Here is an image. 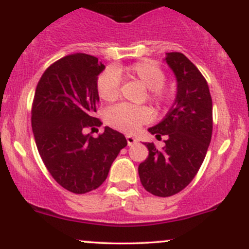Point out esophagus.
<instances>
[{
    "label": "esophagus",
    "instance_id": "34e87169",
    "mask_svg": "<svg viewBox=\"0 0 249 249\" xmlns=\"http://www.w3.org/2000/svg\"><path fill=\"white\" fill-rule=\"evenodd\" d=\"M126 141H127V144L129 145L135 144V143L137 142L136 137H133V136H131V135H126Z\"/></svg>",
    "mask_w": 249,
    "mask_h": 249
}]
</instances>
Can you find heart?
Returning a JSON list of instances; mask_svg holds the SVG:
<instances>
[{"instance_id":"heart-1","label":"heart","mask_w":249,"mask_h":249,"mask_svg":"<svg viewBox=\"0 0 249 249\" xmlns=\"http://www.w3.org/2000/svg\"><path fill=\"white\" fill-rule=\"evenodd\" d=\"M120 78L142 83L149 89V99L158 106H164L172 100V93L164 86L166 74L156 62L144 59L126 67L106 70L96 80V91L101 100L113 103L119 95ZM153 109L148 106H130L119 104L106 112V122L124 132H133L153 119Z\"/></svg>"}]
</instances>
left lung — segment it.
I'll list each match as a JSON object with an SVG mask.
<instances>
[{"instance_id": "left-lung-1", "label": "left lung", "mask_w": 249, "mask_h": 249, "mask_svg": "<svg viewBox=\"0 0 249 249\" xmlns=\"http://www.w3.org/2000/svg\"><path fill=\"white\" fill-rule=\"evenodd\" d=\"M166 63L178 82L177 98L161 123L149 132L160 141V150L145 143L149 156L138 166L141 182L149 193L171 197L190 184L205 159L213 135V99L206 80L185 54L168 52Z\"/></svg>"}]
</instances>
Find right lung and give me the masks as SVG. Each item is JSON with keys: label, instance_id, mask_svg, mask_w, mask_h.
Masks as SVG:
<instances>
[{"label": "right lung", "instance_id": "right-lung-1", "mask_svg": "<svg viewBox=\"0 0 249 249\" xmlns=\"http://www.w3.org/2000/svg\"><path fill=\"white\" fill-rule=\"evenodd\" d=\"M104 69L90 54L63 57L41 75L33 99L32 130L39 155L51 177L77 195L100 186L127 145L125 136L108 126L96 138L85 133L103 124L94 113L96 80Z\"/></svg>", "mask_w": 249, "mask_h": 249}]
</instances>
